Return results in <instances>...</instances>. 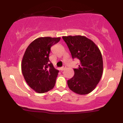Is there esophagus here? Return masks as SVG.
<instances>
[{"mask_svg": "<svg viewBox=\"0 0 123 123\" xmlns=\"http://www.w3.org/2000/svg\"><path fill=\"white\" fill-rule=\"evenodd\" d=\"M66 66H62V67L61 68V70H65L66 69Z\"/></svg>", "mask_w": 123, "mask_h": 123, "instance_id": "obj_1", "label": "esophagus"}]
</instances>
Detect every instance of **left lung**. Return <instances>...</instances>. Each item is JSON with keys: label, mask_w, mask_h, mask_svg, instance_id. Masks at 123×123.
Masks as SVG:
<instances>
[{"label": "left lung", "mask_w": 123, "mask_h": 123, "mask_svg": "<svg viewBox=\"0 0 123 123\" xmlns=\"http://www.w3.org/2000/svg\"><path fill=\"white\" fill-rule=\"evenodd\" d=\"M72 58L78 59L80 65L74 69V75L68 80L73 92L86 95L92 91L99 82L103 73V60L99 48L84 36H63Z\"/></svg>", "instance_id": "obj_1"}]
</instances>
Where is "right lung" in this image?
Masks as SVG:
<instances>
[{"label":"right lung","mask_w":123,"mask_h":123,"mask_svg":"<svg viewBox=\"0 0 123 123\" xmlns=\"http://www.w3.org/2000/svg\"><path fill=\"white\" fill-rule=\"evenodd\" d=\"M61 37H42L28 46L21 62V70L28 86L38 93H44L54 88L58 70L49 60L51 47Z\"/></svg>","instance_id":"1"}]
</instances>
